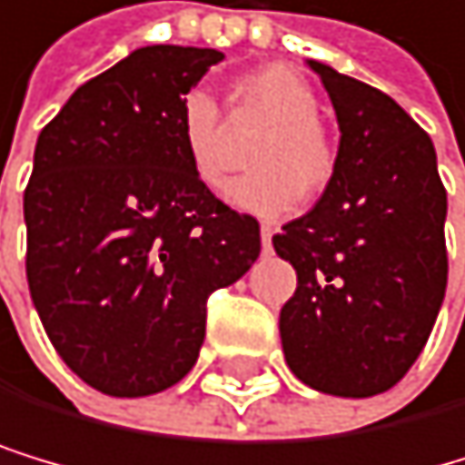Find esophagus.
<instances>
[{
	"label": "esophagus",
	"instance_id": "esophagus-1",
	"mask_svg": "<svg viewBox=\"0 0 465 465\" xmlns=\"http://www.w3.org/2000/svg\"><path fill=\"white\" fill-rule=\"evenodd\" d=\"M270 242H272V227L270 223H262V247L270 250Z\"/></svg>",
	"mask_w": 465,
	"mask_h": 465
}]
</instances>
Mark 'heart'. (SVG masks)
Masks as SVG:
<instances>
[{"label":"heart","instance_id":"obj_1","mask_svg":"<svg viewBox=\"0 0 465 465\" xmlns=\"http://www.w3.org/2000/svg\"><path fill=\"white\" fill-rule=\"evenodd\" d=\"M267 123L247 152L252 166L230 186V201L255 215H282L302 198L325 193L336 175V146L319 120V97L287 65H264L235 83L230 123ZM186 163L201 186L218 189L232 169V140L218 103L195 88L181 100L178 114Z\"/></svg>","mask_w":465,"mask_h":465}]
</instances>
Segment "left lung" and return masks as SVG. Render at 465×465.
I'll return each mask as SVG.
<instances>
[{
    "label": "left lung",
    "mask_w": 465,
    "mask_h": 465,
    "mask_svg": "<svg viewBox=\"0 0 465 465\" xmlns=\"http://www.w3.org/2000/svg\"><path fill=\"white\" fill-rule=\"evenodd\" d=\"M339 120L336 175L272 235L296 267L279 316L290 371L316 391L374 397L426 348L446 296V186L429 134L380 88L311 60Z\"/></svg>",
    "instance_id": "8db88e82"
}]
</instances>
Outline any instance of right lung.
Returning <instances> with one entry per match:
<instances>
[{"label": "right lung", "mask_w": 465, "mask_h": 465, "mask_svg": "<svg viewBox=\"0 0 465 465\" xmlns=\"http://www.w3.org/2000/svg\"><path fill=\"white\" fill-rule=\"evenodd\" d=\"M213 48L132 51L39 132L25 186L34 308L63 362L109 397H146L193 371L206 299L262 252L259 221L201 186L181 100Z\"/></svg>", "instance_id": "add662e5"}]
</instances>
